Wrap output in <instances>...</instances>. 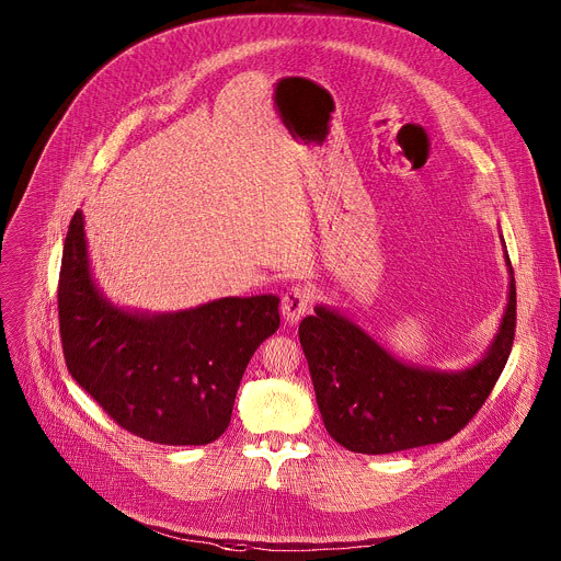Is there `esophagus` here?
I'll return each mask as SVG.
<instances>
[{
    "instance_id": "esophagus-1",
    "label": "esophagus",
    "mask_w": 561,
    "mask_h": 561,
    "mask_svg": "<svg viewBox=\"0 0 561 561\" xmlns=\"http://www.w3.org/2000/svg\"><path fill=\"white\" fill-rule=\"evenodd\" d=\"M308 304H310V299H308V293H306L304 288H299V286L288 288V290L284 293V297H282V314H284V322H286L288 327L299 324V319H301V317L306 314V310H308Z\"/></svg>"
}]
</instances>
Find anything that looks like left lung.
<instances>
[{
  "label": "left lung",
  "mask_w": 561,
  "mask_h": 561,
  "mask_svg": "<svg viewBox=\"0 0 561 561\" xmlns=\"http://www.w3.org/2000/svg\"><path fill=\"white\" fill-rule=\"evenodd\" d=\"M502 237V234H500ZM504 244V237H502ZM500 329L474 364L439 370L397 359L344 312L319 304L299 324V344L329 435L353 453L383 455L439 444L482 409L515 340V277Z\"/></svg>",
  "instance_id": "8db88e82"
}]
</instances>
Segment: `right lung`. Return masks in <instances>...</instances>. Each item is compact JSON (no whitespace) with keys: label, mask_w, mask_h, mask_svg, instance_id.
Masks as SVG:
<instances>
[{"label":"right lung","mask_w":561,"mask_h":561,"mask_svg":"<svg viewBox=\"0 0 561 561\" xmlns=\"http://www.w3.org/2000/svg\"><path fill=\"white\" fill-rule=\"evenodd\" d=\"M68 373L128 433L204 446L230 424L260 344L279 329V297H221L175 312L130 310L98 286L84 215L70 219L57 288Z\"/></svg>","instance_id":"add662e5"}]
</instances>
